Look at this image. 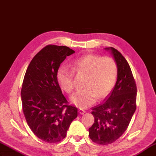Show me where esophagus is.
<instances>
[{"instance_id":"1","label":"esophagus","mask_w":156,"mask_h":156,"mask_svg":"<svg viewBox=\"0 0 156 156\" xmlns=\"http://www.w3.org/2000/svg\"><path fill=\"white\" fill-rule=\"evenodd\" d=\"M79 113L80 114H82V115H83V114H84L85 113V111L83 110V109H79Z\"/></svg>"}]
</instances>
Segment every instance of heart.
<instances>
[{"label":"heart","instance_id":"b5f03b06","mask_svg":"<svg viewBox=\"0 0 156 156\" xmlns=\"http://www.w3.org/2000/svg\"><path fill=\"white\" fill-rule=\"evenodd\" d=\"M72 69L61 66L57 79L61 88L67 93L74 89V72L85 75L83 87L71 97V101L80 108L92 105L97 99L105 97L113 87L118 73L116 61L112 57L89 54L77 58L71 65Z\"/></svg>","mask_w":156,"mask_h":156}]
</instances>
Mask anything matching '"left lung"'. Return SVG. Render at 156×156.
Wrapping results in <instances>:
<instances>
[{
  "instance_id": "8db88e82",
  "label": "left lung",
  "mask_w": 156,
  "mask_h": 156,
  "mask_svg": "<svg viewBox=\"0 0 156 156\" xmlns=\"http://www.w3.org/2000/svg\"><path fill=\"white\" fill-rule=\"evenodd\" d=\"M105 49L116 61L117 79L104 102L91 108L95 121L89 129L90 139L103 146L115 141L125 132L136 112L137 97L136 83L127 60L115 48Z\"/></svg>"
}]
</instances>
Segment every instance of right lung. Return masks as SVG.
Listing matches in <instances>:
<instances>
[{
    "label": "right lung",
    "instance_id": "add662e5",
    "mask_svg": "<svg viewBox=\"0 0 156 156\" xmlns=\"http://www.w3.org/2000/svg\"><path fill=\"white\" fill-rule=\"evenodd\" d=\"M74 53L66 46L47 45L31 60L23 79L21 100L27 123L47 143L63 140L77 117L78 109L68 105L57 79L62 62Z\"/></svg>",
    "mask_w": 156,
    "mask_h": 156
}]
</instances>
